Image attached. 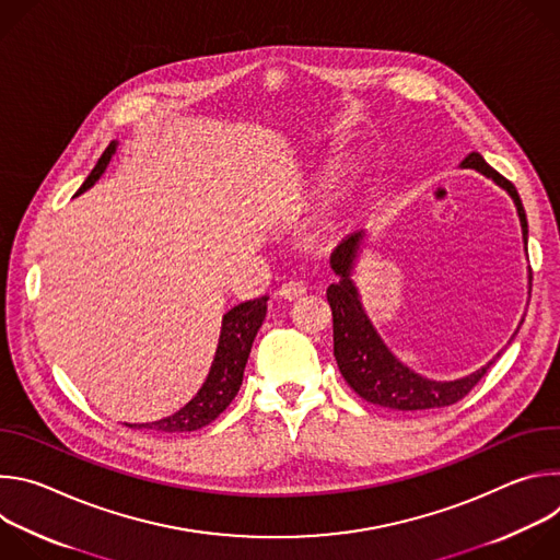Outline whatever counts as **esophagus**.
Masks as SVG:
<instances>
[{
  "label": "esophagus",
  "instance_id": "obj_1",
  "mask_svg": "<svg viewBox=\"0 0 560 560\" xmlns=\"http://www.w3.org/2000/svg\"><path fill=\"white\" fill-rule=\"evenodd\" d=\"M305 290H307V288H305L303 281H285V283H281V288H279V296L292 301V299L305 294Z\"/></svg>",
  "mask_w": 560,
  "mask_h": 560
}]
</instances>
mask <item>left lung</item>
<instances>
[{
	"mask_svg": "<svg viewBox=\"0 0 560 560\" xmlns=\"http://www.w3.org/2000/svg\"><path fill=\"white\" fill-rule=\"evenodd\" d=\"M460 168H471L476 173L486 175L497 186H501L514 201L521 230H523V244L527 250V217L521 203V197L512 182L499 175L492 166H488L486 159L478 152H469ZM363 238L365 230L348 234L343 242L330 255V268L337 275V281L330 283L326 296L332 307V332H335V359L337 365L348 381V385L365 401L389 408V410H434L452 406L478 383L492 363L501 357V352L488 361L483 368L476 372L454 378V381H434L428 376L417 374L406 363L398 361L392 350L383 343L376 328L372 326L370 316L361 303V294L357 283L352 281L354 266L359 255L363 253ZM529 290H532V270H529ZM518 332V328H516ZM512 335V339L516 337Z\"/></svg>",
	"mask_w": 560,
	"mask_h": 560,
	"instance_id": "8db88e82",
	"label": "left lung"
}]
</instances>
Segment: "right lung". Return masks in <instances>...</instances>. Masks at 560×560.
Returning <instances> with one entry per match:
<instances>
[{
  "label": "right lung",
  "instance_id": "obj_1",
  "mask_svg": "<svg viewBox=\"0 0 560 560\" xmlns=\"http://www.w3.org/2000/svg\"><path fill=\"white\" fill-rule=\"evenodd\" d=\"M115 150H117V141H110V145L100 156L97 166L91 171V175L86 177L82 188L77 190V195L86 192L97 184V179L106 173ZM266 312H268V296L238 303L232 310H228L221 318V335H219L210 372L203 385L199 387V392L182 410H177L166 419H159L152 423H135V425L126 423V425L135 430H150L156 434H177V432H195L212 423L232 404V398L236 396L238 387H242L250 348L264 324Z\"/></svg>",
  "mask_w": 560,
  "mask_h": 560
}]
</instances>
